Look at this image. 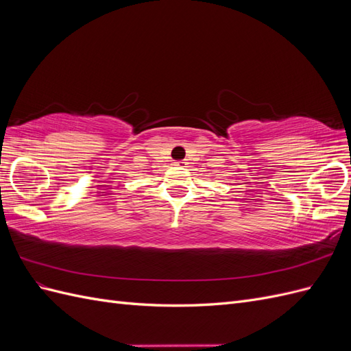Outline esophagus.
Masks as SVG:
<instances>
[{"instance_id":"1","label":"esophagus","mask_w":351,"mask_h":351,"mask_svg":"<svg viewBox=\"0 0 351 351\" xmlns=\"http://www.w3.org/2000/svg\"><path fill=\"white\" fill-rule=\"evenodd\" d=\"M174 165H176V167H186L187 162L184 161V159H180V161H176V162H174Z\"/></svg>"}]
</instances>
